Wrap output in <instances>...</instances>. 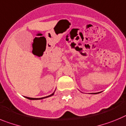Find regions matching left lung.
Wrapping results in <instances>:
<instances>
[{"instance_id":"8db88e82","label":"left lung","mask_w":126,"mask_h":126,"mask_svg":"<svg viewBox=\"0 0 126 126\" xmlns=\"http://www.w3.org/2000/svg\"><path fill=\"white\" fill-rule=\"evenodd\" d=\"M93 94H98V93H93Z\"/></svg>"}]
</instances>
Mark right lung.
<instances>
[{
    "mask_svg": "<svg viewBox=\"0 0 126 126\" xmlns=\"http://www.w3.org/2000/svg\"><path fill=\"white\" fill-rule=\"evenodd\" d=\"M54 93H53L52 94L49 95V96H46V97H44V98H29V97H25V98H27V99H32V100H34V99H44V98H48V97H50V96H52V95L54 94Z\"/></svg>",
    "mask_w": 126,
    "mask_h": 126,
    "instance_id": "obj_1",
    "label": "right lung"
}]
</instances>
